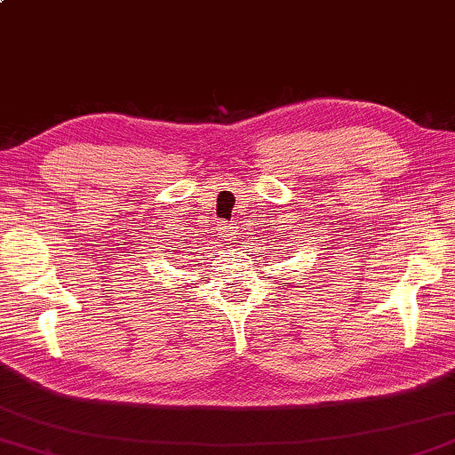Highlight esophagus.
<instances>
[{"instance_id": "esophagus-1", "label": "esophagus", "mask_w": 455, "mask_h": 455, "mask_svg": "<svg viewBox=\"0 0 455 455\" xmlns=\"http://www.w3.org/2000/svg\"><path fill=\"white\" fill-rule=\"evenodd\" d=\"M219 236L222 240H230L235 236V227L233 225H220L219 227Z\"/></svg>"}]
</instances>
